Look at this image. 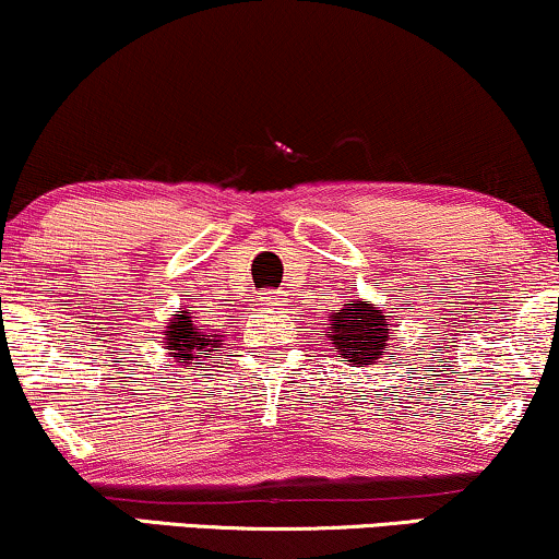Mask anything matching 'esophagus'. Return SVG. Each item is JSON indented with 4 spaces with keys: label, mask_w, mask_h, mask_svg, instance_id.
<instances>
[{
    "label": "esophagus",
    "mask_w": 559,
    "mask_h": 559,
    "mask_svg": "<svg viewBox=\"0 0 559 559\" xmlns=\"http://www.w3.org/2000/svg\"><path fill=\"white\" fill-rule=\"evenodd\" d=\"M265 301L271 304V307H281V304H284V292H271L265 296Z\"/></svg>",
    "instance_id": "1"
}]
</instances>
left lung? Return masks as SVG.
Masks as SVG:
<instances>
[{"mask_svg":"<svg viewBox=\"0 0 559 559\" xmlns=\"http://www.w3.org/2000/svg\"><path fill=\"white\" fill-rule=\"evenodd\" d=\"M330 337L343 358H348L350 364L369 366L384 356L390 330H386V320L381 309L356 299L350 304H343V309H337L332 314Z\"/></svg>","mask_w":559,"mask_h":559,"instance_id":"obj_1","label":"left lung"}]
</instances>
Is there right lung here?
Listing matches in <instances>:
<instances>
[{"instance_id":"obj_1","label":"right lung","mask_w":559,"mask_h":559,"mask_svg":"<svg viewBox=\"0 0 559 559\" xmlns=\"http://www.w3.org/2000/svg\"><path fill=\"white\" fill-rule=\"evenodd\" d=\"M218 337L224 335H214V332H203L198 324L190 320V312H182V314H175L173 322L167 324V350H173L169 356L178 358V364H190L195 361V358L203 356H211V350L214 348H222V341Z\"/></svg>"}]
</instances>
